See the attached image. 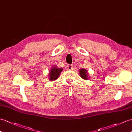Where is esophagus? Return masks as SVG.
Here are the masks:
<instances>
[{"mask_svg": "<svg viewBox=\"0 0 132 132\" xmlns=\"http://www.w3.org/2000/svg\"><path fill=\"white\" fill-rule=\"evenodd\" d=\"M67 67L68 70H72V69H73V66L71 65H67Z\"/></svg>", "mask_w": 132, "mask_h": 132, "instance_id": "esophagus-1", "label": "esophagus"}]
</instances>
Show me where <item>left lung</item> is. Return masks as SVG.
<instances>
[{
	"label": "left lung",
	"mask_w": 132,
	"mask_h": 132,
	"mask_svg": "<svg viewBox=\"0 0 132 132\" xmlns=\"http://www.w3.org/2000/svg\"><path fill=\"white\" fill-rule=\"evenodd\" d=\"M79 72H80V75L81 78L85 79V80H88V77L87 70L84 69H80V70H79Z\"/></svg>",
	"instance_id": "1"
}]
</instances>
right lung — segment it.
<instances>
[{"label": "right lung", "mask_w": 132, "mask_h": 132, "mask_svg": "<svg viewBox=\"0 0 132 132\" xmlns=\"http://www.w3.org/2000/svg\"><path fill=\"white\" fill-rule=\"evenodd\" d=\"M62 69L58 68L55 66L52 67L51 69L50 72H49V79L50 80H55L59 78L61 72L62 71Z\"/></svg>", "instance_id": "1"}]
</instances>
